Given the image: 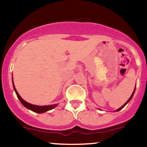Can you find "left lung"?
Returning a JSON list of instances; mask_svg holds the SVG:
<instances>
[{
    "label": "left lung",
    "instance_id": "1",
    "mask_svg": "<svg viewBox=\"0 0 147 147\" xmlns=\"http://www.w3.org/2000/svg\"><path fill=\"white\" fill-rule=\"evenodd\" d=\"M135 90H136V88H135V89H134V90H133V92L132 95H131V97H130V98H129V99H128V100H127V102H126L125 103V104H124V105H123V106H122V107H120V108H119V109H117V111H120V110H121V109H123V108H124V106H126V104H127V103H129V101H130V100H131V98H132V97H133V95H134V92H135Z\"/></svg>",
    "mask_w": 147,
    "mask_h": 147
}]
</instances>
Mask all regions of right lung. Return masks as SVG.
<instances>
[{
	"instance_id": "right-lung-1",
	"label": "right lung",
	"mask_w": 147,
	"mask_h": 147,
	"mask_svg": "<svg viewBox=\"0 0 147 147\" xmlns=\"http://www.w3.org/2000/svg\"><path fill=\"white\" fill-rule=\"evenodd\" d=\"M12 84H13V86H14L15 92H16V95H17L18 98L20 100V102H21V104H23L25 108H27V109L34 111V112L37 113H45L48 111L52 110V109H54V108H55L57 106V104H53V105H50V106H36V105H34V104H30V103L25 102L24 99L21 98V96H20L19 94L18 93L17 90H16V88L14 86V82H13V77H12Z\"/></svg>"
}]
</instances>
